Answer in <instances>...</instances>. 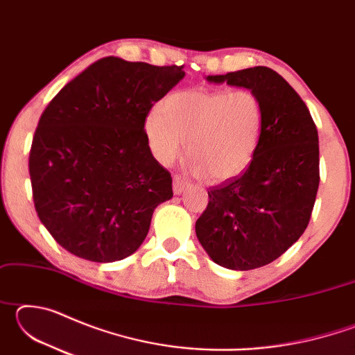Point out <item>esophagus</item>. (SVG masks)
<instances>
[{
    "label": "esophagus",
    "mask_w": 355,
    "mask_h": 355,
    "mask_svg": "<svg viewBox=\"0 0 355 355\" xmlns=\"http://www.w3.org/2000/svg\"><path fill=\"white\" fill-rule=\"evenodd\" d=\"M188 186H189V182L182 175L173 177V192H175V194H182Z\"/></svg>",
    "instance_id": "34e87169"
}]
</instances>
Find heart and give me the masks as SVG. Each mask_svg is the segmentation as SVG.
<instances>
[{
    "label": "heart",
    "instance_id": "b5f03b06",
    "mask_svg": "<svg viewBox=\"0 0 355 355\" xmlns=\"http://www.w3.org/2000/svg\"><path fill=\"white\" fill-rule=\"evenodd\" d=\"M264 112L254 92L186 89L166 97L146 117L156 159L171 164L188 139L191 169L211 182H227L248 169L261 139Z\"/></svg>",
    "mask_w": 355,
    "mask_h": 355
}]
</instances>
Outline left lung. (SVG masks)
<instances>
[{"mask_svg":"<svg viewBox=\"0 0 355 355\" xmlns=\"http://www.w3.org/2000/svg\"><path fill=\"white\" fill-rule=\"evenodd\" d=\"M207 80L250 89L263 105V133L250 166L209 188L196 222L214 263L249 271L277 260L309 225L320 186L318 130L307 105L272 69L258 65Z\"/></svg>","mask_w":355,"mask_h":355,"instance_id":"1","label":"left lung"}]
</instances>
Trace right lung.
Segmentation results:
<instances>
[{
    "instance_id": "add662e5",
    "label": "right lung",
    "mask_w": 355,
    "mask_h": 355,
    "mask_svg": "<svg viewBox=\"0 0 355 355\" xmlns=\"http://www.w3.org/2000/svg\"><path fill=\"white\" fill-rule=\"evenodd\" d=\"M183 65L107 56L65 84L42 112L29 152L33 199L58 244L84 260L130 257L155 208L172 199V177L144 130Z\"/></svg>"
}]
</instances>
